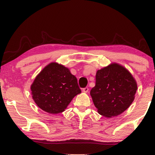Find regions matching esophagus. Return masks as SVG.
Instances as JSON below:
<instances>
[{
  "label": "esophagus",
  "mask_w": 155,
  "mask_h": 155,
  "mask_svg": "<svg viewBox=\"0 0 155 155\" xmlns=\"http://www.w3.org/2000/svg\"><path fill=\"white\" fill-rule=\"evenodd\" d=\"M82 90H83V92L87 93V92H88V91H89V88L88 87H85V88H83Z\"/></svg>",
  "instance_id": "esophagus-1"
}]
</instances>
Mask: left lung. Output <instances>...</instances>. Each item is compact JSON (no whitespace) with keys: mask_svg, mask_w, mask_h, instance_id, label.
Segmentation results:
<instances>
[{"mask_svg":"<svg viewBox=\"0 0 155 155\" xmlns=\"http://www.w3.org/2000/svg\"><path fill=\"white\" fill-rule=\"evenodd\" d=\"M137 90V82L127 68L112 63L97 71L96 85L90 95L98 114L111 117L130 107Z\"/></svg>","mask_w":155,"mask_h":155,"instance_id":"obj_1","label":"left lung"}]
</instances>
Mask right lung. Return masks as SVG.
Returning a JSON list of instances; mask_svg holds the SVG:
<instances>
[{"label": "right lung", "instance_id": "1", "mask_svg": "<svg viewBox=\"0 0 155 155\" xmlns=\"http://www.w3.org/2000/svg\"><path fill=\"white\" fill-rule=\"evenodd\" d=\"M31 90L37 105L51 114L64 111L73 98L81 92L75 76L56 62L50 63L37 75Z\"/></svg>", "mask_w": 155, "mask_h": 155}]
</instances>
